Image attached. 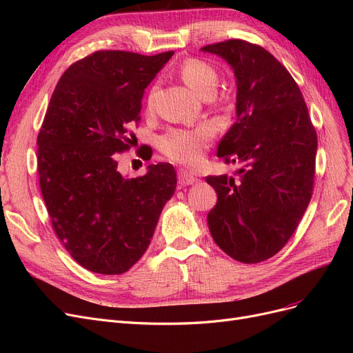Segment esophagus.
Wrapping results in <instances>:
<instances>
[{
    "label": "esophagus",
    "mask_w": 353,
    "mask_h": 353,
    "mask_svg": "<svg viewBox=\"0 0 353 353\" xmlns=\"http://www.w3.org/2000/svg\"><path fill=\"white\" fill-rule=\"evenodd\" d=\"M196 183V176L193 174H190L188 170L185 169H179L178 172V184L181 187H185V185H191Z\"/></svg>",
    "instance_id": "obj_1"
}]
</instances>
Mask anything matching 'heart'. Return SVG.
I'll return each instance as SVG.
<instances>
[{
  "mask_svg": "<svg viewBox=\"0 0 353 353\" xmlns=\"http://www.w3.org/2000/svg\"><path fill=\"white\" fill-rule=\"evenodd\" d=\"M179 77L196 91L201 97H208L215 91L218 82V72L210 63L200 59H187L181 63L178 69ZM153 94L154 90H150L145 99L147 110L153 109ZM213 137V130L201 123L194 128H170L163 135L159 137L157 147L165 157L172 160L174 163L179 165H196L201 159L203 152L209 145Z\"/></svg>",
  "mask_w": 353,
  "mask_h": 353,
  "instance_id": "obj_1",
  "label": "heart"
}]
</instances>
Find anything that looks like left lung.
Returning a JSON list of instances; mask_svg holds the SVG:
<instances>
[{"label":"left lung","instance_id":"8db88e82","mask_svg":"<svg viewBox=\"0 0 353 353\" xmlns=\"http://www.w3.org/2000/svg\"><path fill=\"white\" fill-rule=\"evenodd\" d=\"M201 50L225 59L237 78V122L218 157L241 165L232 178H206L218 194L209 230L232 259L258 263L284 248L311 201L316 131L301 88L270 51L243 39Z\"/></svg>","mask_w":353,"mask_h":353}]
</instances>
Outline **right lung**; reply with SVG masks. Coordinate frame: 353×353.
I'll use <instances>...</instances> for the list:
<instances>
[{
  "instance_id": "obj_1",
  "label": "right lung",
  "mask_w": 353,
  "mask_h": 353,
  "mask_svg": "<svg viewBox=\"0 0 353 353\" xmlns=\"http://www.w3.org/2000/svg\"><path fill=\"white\" fill-rule=\"evenodd\" d=\"M172 56L99 50L70 65L51 95L37 138L41 193L56 236L91 272L130 270L175 193L170 163L126 179L114 157L137 141L144 90Z\"/></svg>"
}]
</instances>
